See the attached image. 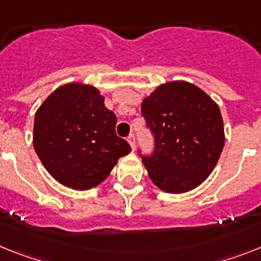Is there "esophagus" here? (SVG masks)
I'll list each match as a JSON object with an SVG mask.
<instances>
[{"label":"esophagus","mask_w":261,"mask_h":261,"mask_svg":"<svg viewBox=\"0 0 261 261\" xmlns=\"http://www.w3.org/2000/svg\"><path fill=\"white\" fill-rule=\"evenodd\" d=\"M127 140H128V143H130V146H131V149L134 151V149H135V147H137V142H135V135L131 133L130 135L127 137Z\"/></svg>","instance_id":"34e87169"}]
</instances>
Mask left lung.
Returning <instances> with one entry per match:
<instances>
[{
  "mask_svg": "<svg viewBox=\"0 0 261 261\" xmlns=\"http://www.w3.org/2000/svg\"><path fill=\"white\" fill-rule=\"evenodd\" d=\"M142 114L155 139L151 155L138 153L153 184L168 193H184L207 178L223 144L218 105L187 81L160 85L142 103Z\"/></svg>",
  "mask_w": 261,
  "mask_h": 261,
  "instance_id": "8db88e82",
  "label": "left lung"
}]
</instances>
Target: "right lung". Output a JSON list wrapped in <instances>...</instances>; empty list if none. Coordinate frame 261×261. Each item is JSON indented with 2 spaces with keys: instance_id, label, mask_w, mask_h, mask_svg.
Listing matches in <instances>:
<instances>
[{
  "instance_id": "1",
  "label": "right lung",
  "mask_w": 261,
  "mask_h": 261,
  "mask_svg": "<svg viewBox=\"0 0 261 261\" xmlns=\"http://www.w3.org/2000/svg\"><path fill=\"white\" fill-rule=\"evenodd\" d=\"M117 117L92 85L67 84L38 109L34 147L60 184L76 190L94 188L108 177L118 159L131 151L115 134Z\"/></svg>"
}]
</instances>
